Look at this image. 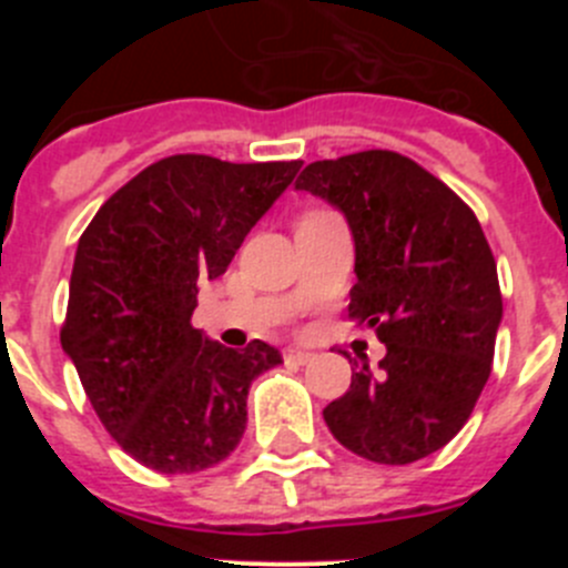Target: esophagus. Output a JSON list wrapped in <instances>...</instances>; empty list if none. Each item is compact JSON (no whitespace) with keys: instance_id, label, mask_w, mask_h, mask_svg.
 <instances>
[{"instance_id":"34e87169","label":"esophagus","mask_w":568,"mask_h":568,"mask_svg":"<svg viewBox=\"0 0 568 568\" xmlns=\"http://www.w3.org/2000/svg\"><path fill=\"white\" fill-rule=\"evenodd\" d=\"M284 361H287V364H307V361H313V353H307V349H287V353H284Z\"/></svg>"}]
</instances>
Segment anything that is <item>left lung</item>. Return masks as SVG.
Masks as SVG:
<instances>
[{
  "label": "left lung",
  "instance_id": "obj_1",
  "mask_svg": "<svg viewBox=\"0 0 568 568\" xmlns=\"http://www.w3.org/2000/svg\"><path fill=\"white\" fill-rule=\"evenodd\" d=\"M295 190L344 213L355 241L349 318L386 355L327 404L349 453L404 466L438 453L469 420L495 358L504 301L478 219L440 179L393 150L313 162Z\"/></svg>",
  "mask_w": 568,
  "mask_h": 568
}]
</instances>
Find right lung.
<instances>
[{"label":"right lung","mask_w":568,"mask_h":568,"mask_svg":"<svg viewBox=\"0 0 568 568\" xmlns=\"http://www.w3.org/2000/svg\"><path fill=\"white\" fill-rule=\"evenodd\" d=\"M301 162L168 155L115 190L79 239L62 349L115 444L162 475L222 464L247 429L250 384L281 353L190 324L199 284L293 184Z\"/></svg>","instance_id":"1"}]
</instances>
